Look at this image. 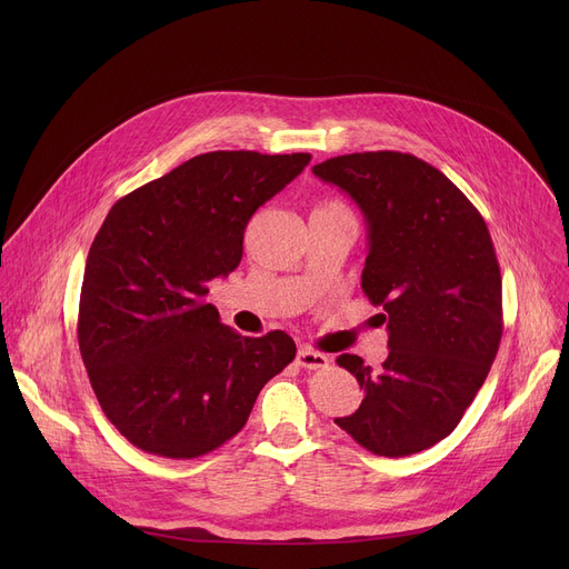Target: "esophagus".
Listing matches in <instances>:
<instances>
[{"label":"esophagus","instance_id":"34e87169","mask_svg":"<svg viewBox=\"0 0 569 569\" xmlns=\"http://www.w3.org/2000/svg\"><path fill=\"white\" fill-rule=\"evenodd\" d=\"M297 365H300L302 369H325L327 365H330V360H327V355L322 352H316L311 348H302L300 352H297Z\"/></svg>","mask_w":569,"mask_h":569}]
</instances>
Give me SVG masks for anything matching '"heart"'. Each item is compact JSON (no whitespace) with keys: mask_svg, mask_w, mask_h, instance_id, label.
I'll list each match as a JSON object with an SVG mask.
<instances>
[{"mask_svg":"<svg viewBox=\"0 0 569 569\" xmlns=\"http://www.w3.org/2000/svg\"><path fill=\"white\" fill-rule=\"evenodd\" d=\"M316 214H339V217H350L348 209L341 202H325L322 207L316 209Z\"/></svg>","mask_w":569,"mask_h":569,"instance_id":"1","label":"heart"}]
</instances>
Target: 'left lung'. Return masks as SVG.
Here are the masks:
<instances>
[{"instance_id":"1","label":"left lung","mask_w":569,"mask_h":569,"mask_svg":"<svg viewBox=\"0 0 569 569\" xmlns=\"http://www.w3.org/2000/svg\"><path fill=\"white\" fill-rule=\"evenodd\" d=\"M313 174L362 209V290L382 307L390 335L380 369L339 355L365 399L335 422L378 457L422 452L457 429L500 346L502 283L489 228L450 179L412 154H343Z\"/></svg>"}]
</instances>
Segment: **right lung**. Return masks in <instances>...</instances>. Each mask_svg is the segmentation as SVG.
I'll return each instance as SVG.
<instances>
[{
  "instance_id": "right-lung-1",
  "label": "right lung",
  "mask_w": 569,
  "mask_h": 569,
  "mask_svg": "<svg viewBox=\"0 0 569 569\" xmlns=\"http://www.w3.org/2000/svg\"><path fill=\"white\" fill-rule=\"evenodd\" d=\"M309 161L207 152L112 204L84 262L78 343L106 417L138 450H217L295 360L286 332L237 335L204 295L242 260L256 209Z\"/></svg>"
}]
</instances>
